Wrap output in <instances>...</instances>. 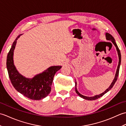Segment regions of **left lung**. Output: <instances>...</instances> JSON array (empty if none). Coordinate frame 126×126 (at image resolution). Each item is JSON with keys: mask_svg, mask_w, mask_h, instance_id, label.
Listing matches in <instances>:
<instances>
[{"mask_svg": "<svg viewBox=\"0 0 126 126\" xmlns=\"http://www.w3.org/2000/svg\"><path fill=\"white\" fill-rule=\"evenodd\" d=\"M106 38L107 40H109V41H111L112 42V43L114 44L115 46L116 47V50L117 51V52H118V55H119V64H118V66H117V71H116V75H115V78L113 80V82H112V83L111 84V85H110V87H109L107 89L105 92H104L103 93L101 94L98 95H96L95 96H93V97H87V96H83L81 95V94H79V93L78 91H77V89H76V82H75V92L76 93L78 94L80 97H81L82 98H84V99H85V100H96V99L97 98H99L100 97H102L103 95H104V94L106 93H107L109 90H110L112 87H113L114 86V85L115 84V83L116 82V80L117 79V77H118L119 76V69H120V64H121V53H120V51L118 47H117V45L116 43L115 42V39L114 38V37L112 36L110 34H109L108 33H106Z\"/></svg>", "mask_w": 126, "mask_h": 126, "instance_id": "8db88e82", "label": "left lung"}]
</instances>
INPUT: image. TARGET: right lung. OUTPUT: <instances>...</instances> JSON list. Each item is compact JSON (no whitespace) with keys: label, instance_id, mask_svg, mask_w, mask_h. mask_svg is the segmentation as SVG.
I'll return each instance as SVG.
<instances>
[{"label":"right lung","instance_id":"right-lung-1","mask_svg":"<svg viewBox=\"0 0 126 126\" xmlns=\"http://www.w3.org/2000/svg\"><path fill=\"white\" fill-rule=\"evenodd\" d=\"M19 35L14 42L7 56L6 66L9 76L16 90L25 97L31 100H39L46 97L51 89L53 77L61 66H52L49 68L43 73L37 75L33 79L25 78L18 73L13 64V51Z\"/></svg>","mask_w":126,"mask_h":126}]
</instances>
